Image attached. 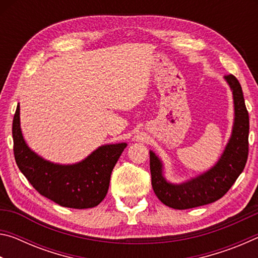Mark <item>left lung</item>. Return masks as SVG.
<instances>
[{"mask_svg": "<svg viewBox=\"0 0 258 258\" xmlns=\"http://www.w3.org/2000/svg\"><path fill=\"white\" fill-rule=\"evenodd\" d=\"M225 80L233 93L234 126L224 154L211 171L184 184L174 185L165 181L161 174V163L150 151L151 185L157 197L166 206L174 209H189L216 202L230 190L246 166L249 150V116L237 77L230 74L225 75Z\"/></svg>", "mask_w": 258, "mask_h": 258, "instance_id": "obj_1", "label": "left lung"}]
</instances>
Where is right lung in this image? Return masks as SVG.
<instances>
[{
	"label": "right lung",
	"mask_w": 258,
	"mask_h": 258,
	"mask_svg": "<svg viewBox=\"0 0 258 258\" xmlns=\"http://www.w3.org/2000/svg\"><path fill=\"white\" fill-rule=\"evenodd\" d=\"M17 166L38 194L63 207H95L106 197L112 168L126 143L102 146L75 165H55L29 149L20 130L19 106L12 123Z\"/></svg>",
	"instance_id": "1"
}]
</instances>
